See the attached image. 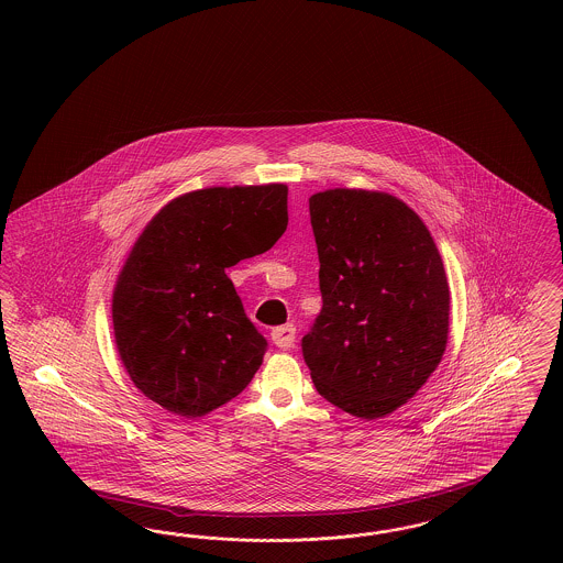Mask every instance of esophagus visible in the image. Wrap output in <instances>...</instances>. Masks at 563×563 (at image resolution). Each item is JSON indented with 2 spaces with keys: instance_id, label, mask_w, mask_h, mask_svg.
Here are the masks:
<instances>
[{
  "instance_id": "obj_1",
  "label": "esophagus",
  "mask_w": 563,
  "mask_h": 563,
  "mask_svg": "<svg viewBox=\"0 0 563 563\" xmlns=\"http://www.w3.org/2000/svg\"><path fill=\"white\" fill-rule=\"evenodd\" d=\"M272 342L278 346V349H294L295 344V324H283V327H276L272 331Z\"/></svg>"
}]
</instances>
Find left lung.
I'll list each match as a JSON object with an SVG mask.
<instances>
[{"instance_id": "obj_1", "label": "left lung", "mask_w": 563, "mask_h": 563, "mask_svg": "<svg viewBox=\"0 0 563 563\" xmlns=\"http://www.w3.org/2000/svg\"><path fill=\"white\" fill-rule=\"evenodd\" d=\"M322 310L301 340L319 395L363 420L393 413L441 363L450 287L424 221L367 189L310 198Z\"/></svg>"}]
</instances>
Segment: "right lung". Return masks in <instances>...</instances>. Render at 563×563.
Segmentation results:
<instances>
[{
	"instance_id": "right-lung-1",
	"label": "right lung",
	"mask_w": 563,
	"mask_h": 563,
	"mask_svg": "<svg viewBox=\"0 0 563 563\" xmlns=\"http://www.w3.org/2000/svg\"><path fill=\"white\" fill-rule=\"evenodd\" d=\"M287 223V186L268 184L189 191L145 225L118 276L111 319L147 399L200 418L249 386L268 342L225 269L266 253Z\"/></svg>"
}]
</instances>
